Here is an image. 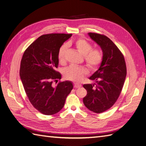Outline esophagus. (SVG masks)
I'll return each mask as SVG.
<instances>
[{
  "label": "esophagus",
  "instance_id": "obj_1",
  "mask_svg": "<svg viewBox=\"0 0 146 146\" xmlns=\"http://www.w3.org/2000/svg\"><path fill=\"white\" fill-rule=\"evenodd\" d=\"M82 86V85L80 83H74V87L75 88H80Z\"/></svg>",
  "mask_w": 146,
  "mask_h": 146
}]
</instances>
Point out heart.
Masks as SVG:
<instances>
[{
    "mask_svg": "<svg viewBox=\"0 0 146 146\" xmlns=\"http://www.w3.org/2000/svg\"><path fill=\"white\" fill-rule=\"evenodd\" d=\"M74 45L77 50L83 55L88 67L91 70L98 68L103 60V53L99 48H92V46L85 39L79 38L74 42ZM67 46L63 45L58 52V60L60 63L65 62V54ZM88 73V70L82 66H70L64 70V76L69 80L79 82Z\"/></svg>",
    "mask_w": 146,
    "mask_h": 146,
    "instance_id": "heart-1",
    "label": "heart"
}]
</instances>
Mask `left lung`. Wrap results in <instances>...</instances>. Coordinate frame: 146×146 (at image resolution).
I'll return each instance as SVG.
<instances>
[{"label":"left lung","mask_w":146,"mask_h":146,"mask_svg":"<svg viewBox=\"0 0 146 146\" xmlns=\"http://www.w3.org/2000/svg\"><path fill=\"white\" fill-rule=\"evenodd\" d=\"M92 39L100 46L103 60L99 69L90 79L96 84H85L87 91L83 104L90 111L101 113L111 108L120 96L127 75L126 64L122 53L105 35L89 33Z\"/></svg>","instance_id":"left-lung-1"}]
</instances>
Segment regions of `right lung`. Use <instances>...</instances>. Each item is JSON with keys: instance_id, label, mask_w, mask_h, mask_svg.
Returning a JSON list of instances; mask_svg holds the SVG:
<instances>
[{"instance_id": "right-lung-1", "label": "right lung", "mask_w": 146, "mask_h": 146, "mask_svg": "<svg viewBox=\"0 0 146 146\" xmlns=\"http://www.w3.org/2000/svg\"><path fill=\"white\" fill-rule=\"evenodd\" d=\"M72 34L43 35L26 48L21 61L20 77L33 107L45 115H53L63 108L73 89L71 82H54L61 79L56 71L58 52Z\"/></svg>"}]
</instances>
